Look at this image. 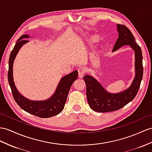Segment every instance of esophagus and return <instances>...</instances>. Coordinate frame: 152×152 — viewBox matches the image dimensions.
Wrapping results in <instances>:
<instances>
[{
	"label": "esophagus",
	"instance_id": "1",
	"mask_svg": "<svg viewBox=\"0 0 152 152\" xmlns=\"http://www.w3.org/2000/svg\"><path fill=\"white\" fill-rule=\"evenodd\" d=\"M78 73H79V78H83L84 73H86V69L84 67H81L78 69Z\"/></svg>",
	"mask_w": 152,
	"mask_h": 152
}]
</instances>
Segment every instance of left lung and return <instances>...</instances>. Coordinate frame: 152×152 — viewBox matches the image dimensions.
Listing matches in <instances>:
<instances>
[{
  "mask_svg": "<svg viewBox=\"0 0 152 152\" xmlns=\"http://www.w3.org/2000/svg\"><path fill=\"white\" fill-rule=\"evenodd\" d=\"M119 38L115 44L112 51L122 46L128 45L135 53V77L130 86L119 93L112 94L107 91L101 84L91 75L84 76L86 85V97L89 106L95 112H110L123 108L135 98L139 91L142 79V55L140 46L135 42L130 30L124 25L117 24Z\"/></svg>",
  "mask_w": 152,
  "mask_h": 152,
  "instance_id": "1",
  "label": "left lung"
}]
</instances>
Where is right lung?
Masks as SVG:
<instances>
[{
  "mask_svg": "<svg viewBox=\"0 0 152 152\" xmlns=\"http://www.w3.org/2000/svg\"><path fill=\"white\" fill-rule=\"evenodd\" d=\"M30 37L28 35H23L17 40L13 50L11 52L9 58L8 82L12 91L15 101L20 108L29 113L41 118H48L57 115L64 108L65 103L69 89L73 83L78 77V72L75 70L61 79L56 90L49 99L44 101H32L26 98L20 94L15 84L13 75V62L17 54L21 47L29 41L26 39Z\"/></svg>",
  "mask_w": 152,
  "mask_h": 152,
  "instance_id": "obj_1",
  "label": "right lung"
}]
</instances>
